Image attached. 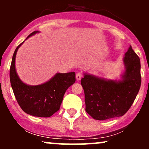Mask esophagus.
Listing matches in <instances>:
<instances>
[{
	"label": "esophagus",
	"mask_w": 149,
	"mask_h": 149,
	"mask_svg": "<svg viewBox=\"0 0 149 149\" xmlns=\"http://www.w3.org/2000/svg\"><path fill=\"white\" fill-rule=\"evenodd\" d=\"M76 80H80V79H81V78H82V74H81V73H77L76 76Z\"/></svg>",
	"instance_id": "1"
}]
</instances>
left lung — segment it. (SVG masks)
Returning a JSON list of instances; mask_svg holds the SVG:
<instances>
[{
    "label": "left lung",
    "mask_w": 149,
    "mask_h": 149,
    "mask_svg": "<svg viewBox=\"0 0 149 149\" xmlns=\"http://www.w3.org/2000/svg\"><path fill=\"white\" fill-rule=\"evenodd\" d=\"M124 71L120 79H107L83 73L82 87L85 92V111L98 120L120 117L125 114L141 86V64L132 46L123 59Z\"/></svg>",
    "instance_id": "obj_1"
}]
</instances>
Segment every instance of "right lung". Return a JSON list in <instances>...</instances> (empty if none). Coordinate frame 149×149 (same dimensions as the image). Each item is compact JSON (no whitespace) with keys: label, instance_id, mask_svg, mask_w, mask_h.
Masks as SVG:
<instances>
[{"label":"right lung","instance_id":"1","mask_svg":"<svg viewBox=\"0 0 149 149\" xmlns=\"http://www.w3.org/2000/svg\"><path fill=\"white\" fill-rule=\"evenodd\" d=\"M39 32V31H33L26 40ZM24 41L17 46L12 59L10 69L12 88L19 105L25 113L36 117H50L59 111L66 90L76 82V73H57L42 84H26L19 78L15 67L17 52Z\"/></svg>","mask_w":149,"mask_h":149}]
</instances>
